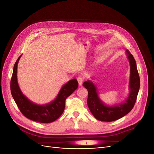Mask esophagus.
I'll return each mask as SVG.
<instances>
[{
	"label": "esophagus",
	"instance_id": "obj_1",
	"mask_svg": "<svg viewBox=\"0 0 154 154\" xmlns=\"http://www.w3.org/2000/svg\"><path fill=\"white\" fill-rule=\"evenodd\" d=\"M77 80L78 82V84L80 86H82L83 83V78L82 76H79L77 78Z\"/></svg>",
	"mask_w": 154,
	"mask_h": 154
}]
</instances>
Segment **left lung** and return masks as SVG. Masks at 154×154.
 <instances>
[{"label": "left lung", "mask_w": 154, "mask_h": 154, "mask_svg": "<svg viewBox=\"0 0 154 154\" xmlns=\"http://www.w3.org/2000/svg\"><path fill=\"white\" fill-rule=\"evenodd\" d=\"M130 66L129 81L130 93L123 103L109 106L104 103L98 96L97 88L93 82L88 80L83 85L88 91L87 105L92 115L101 122H110L123 118L132 110L136 101L140 87V79L137 71L136 60L128 50H126Z\"/></svg>", "instance_id": "1"}]
</instances>
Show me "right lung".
I'll return each instance as SVG.
<instances>
[{
  "label": "right lung",
  "instance_id": "1",
  "mask_svg": "<svg viewBox=\"0 0 154 154\" xmlns=\"http://www.w3.org/2000/svg\"><path fill=\"white\" fill-rule=\"evenodd\" d=\"M21 57L17 59L14 65L11 80V92L18 109L25 117L34 122L48 123L57 120L62 114L65 109V103L67 97L78 87L76 79L69 80L63 85L55 100L45 105H37L30 101L23 94L17 82V66Z\"/></svg>",
  "mask_w": 154,
  "mask_h": 154
}]
</instances>
